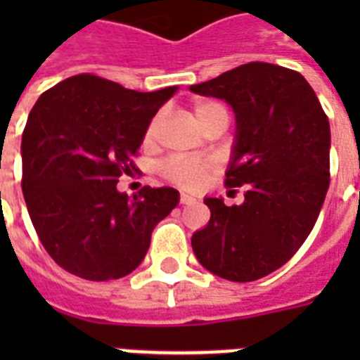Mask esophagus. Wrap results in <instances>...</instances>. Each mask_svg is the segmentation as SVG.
Here are the masks:
<instances>
[{"label": "esophagus", "mask_w": 360, "mask_h": 360, "mask_svg": "<svg viewBox=\"0 0 360 360\" xmlns=\"http://www.w3.org/2000/svg\"><path fill=\"white\" fill-rule=\"evenodd\" d=\"M194 202H196V198L188 196V194H181V198H179L181 205H192Z\"/></svg>", "instance_id": "34e87169"}]
</instances>
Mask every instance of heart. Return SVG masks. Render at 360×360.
<instances>
[{
    "label": "heart",
    "mask_w": 360,
    "mask_h": 360,
    "mask_svg": "<svg viewBox=\"0 0 360 360\" xmlns=\"http://www.w3.org/2000/svg\"><path fill=\"white\" fill-rule=\"evenodd\" d=\"M194 115H196L198 123L202 124V129L217 117H230L228 108L219 101L198 103L194 106ZM158 127H160V115H155L143 132V146L151 147L155 143ZM213 168V160H209V158H169L160 166V174L164 179H168L174 185L183 186V188H196Z\"/></svg>",
    "instance_id": "heart-1"
}]
</instances>
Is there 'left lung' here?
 Segmentation results:
<instances>
[{"label": "left lung", "instance_id": "left-lung-1", "mask_svg": "<svg viewBox=\"0 0 360 360\" xmlns=\"http://www.w3.org/2000/svg\"><path fill=\"white\" fill-rule=\"evenodd\" d=\"M191 89L222 98L236 112L224 183L245 186L240 205L203 200L211 220L192 236V250L220 278H263L290 262L318 220L330 181L329 117L304 76L263 61Z\"/></svg>", "mask_w": 360, "mask_h": 360}]
</instances>
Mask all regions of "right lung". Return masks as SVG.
<instances>
[{"label": "right lung", "mask_w": 360, "mask_h": 360, "mask_svg": "<svg viewBox=\"0 0 360 360\" xmlns=\"http://www.w3.org/2000/svg\"><path fill=\"white\" fill-rule=\"evenodd\" d=\"M177 87L141 93L97 75L70 76L44 91L22 134V192L53 262L104 282L132 273L151 231L179 203L169 186L117 191L136 169L143 132Z\"/></svg>", "instance_id": "right-lung-1"}]
</instances>
